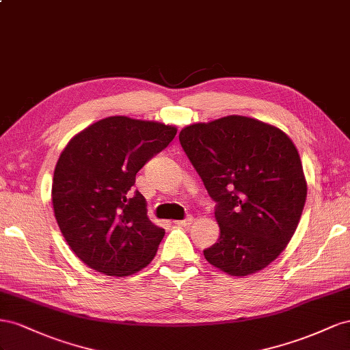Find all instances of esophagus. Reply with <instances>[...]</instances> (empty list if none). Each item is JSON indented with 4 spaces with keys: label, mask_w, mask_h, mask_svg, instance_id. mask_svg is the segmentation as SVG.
<instances>
[{
    "label": "esophagus",
    "mask_w": 350,
    "mask_h": 350,
    "mask_svg": "<svg viewBox=\"0 0 350 350\" xmlns=\"http://www.w3.org/2000/svg\"><path fill=\"white\" fill-rule=\"evenodd\" d=\"M192 221H193V217H187L185 219H177V221H174V224L180 226V227H189L192 224Z\"/></svg>",
    "instance_id": "obj_1"
}]
</instances>
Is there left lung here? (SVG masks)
Masks as SVG:
<instances>
[{
	"label": "left lung",
	"mask_w": 350,
	"mask_h": 350,
	"mask_svg": "<svg viewBox=\"0 0 350 350\" xmlns=\"http://www.w3.org/2000/svg\"><path fill=\"white\" fill-rule=\"evenodd\" d=\"M178 141L217 202L218 242L204 251L221 271L243 277L280 255L301 219L306 180L292 139L243 116L186 126Z\"/></svg>",
	"instance_id": "8db88e82"
}]
</instances>
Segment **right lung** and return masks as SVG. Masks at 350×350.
Masks as SVG:
<instances>
[{
  "mask_svg": "<svg viewBox=\"0 0 350 350\" xmlns=\"http://www.w3.org/2000/svg\"><path fill=\"white\" fill-rule=\"evenodd\" d=\"M177 133L174 126L114 116L77 133L59 155L53 206L67 245L89 268L124 277L152 261L164 228L132 191L136 173Z\"/></svg>",
  "mask_w": 350,
  "mask_h": 350,
  "instance_id": "obj_1",
  "label": "right lung"
}]
</instances>
